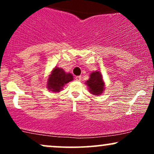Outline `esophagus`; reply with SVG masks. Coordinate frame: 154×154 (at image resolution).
Instances as JSON below:
<instances>
[{
    "label": "esophagus",
    "instance_id": "esophagus-1",
    "mask_svg": "<svg viewBox=\"0 0 154 154\" xmlns=\"http://www.w3.org/2000/svg\"><path fill=\"white\" fill-rule=\"evenodd\" d=\"M81 79H82V77H81V76H77V77H75L76 81H80Z\"/></svg>",
    "mask_w": 154,
    "mask_h": 154
}]
</instances>
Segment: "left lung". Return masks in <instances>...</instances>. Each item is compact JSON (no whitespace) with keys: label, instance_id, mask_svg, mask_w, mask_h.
I'll return each instance as SVG.
<instances>
[{"label":"left lung","instance_id":"obj_1","mask_svg":"<svg viewBox=\"0 0 154 154\" xmlns=\"http://www.w3.org/2000/svg\"><path fill=\"white\" fill-rule=\"evenodd\" d=\"M90 93L93 95H100L105 89V82L103 79V76L99 71L92 72L90 75V78L86 81Z\"/></svg>","mask_w":154,"mask_h":154}]
</instances>
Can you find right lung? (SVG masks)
Listing matches in <instances>:
<instances>
[{"label":"right lung","instance_id":"1","mask_svg":"<svg viewBox=\"0 0 154 154\" xmlns=\"http://www.w3.org/2000/svg\"><path fill=\"white\" fill-rule=\"evenodd\" d=\"M73 79V75L71 73H66L62 68L56 66L48 75L47 88L51 92L59 93L66 83Z\"/></svg>","mask_w":154,"mask_h":154}]
</instances>
